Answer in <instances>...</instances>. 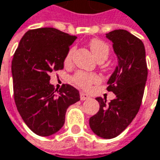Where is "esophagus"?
<instances>
[{
  "label": "esophagus",
  "instance_id": "obj_1",
  "mask_svg": "<svg viewBox=\"0 0 160 160\" xmlns=\"http://www.w3.org/2000/svg\"><path fill=\"white\" fill-rule=\"evenodd\" d=\"M80 97L81 100H86V99H89V95H88V94H86V93H84V92H80Z\"/></svg>",
  "mask_w": 160,
  "mask_h": 160
}]
</instances>
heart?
Returning <instances> with one entry per match:
<instances>
[{"mask_svg": "<svg viewBox=\"0 0 160 160\" xmlns=\"http://www.w3.org/2000/svg\"><path fill=\"white\" fill-rule=\"evenodd\" d=\"M89 48L92 52V54L94 55V57L99 60V59H107L108 56V45L104 42H102L101 40L99 39H93L90 41L89 42ZM72 53H73V50L71 49L66 58H65V62L68 63L70 62L72 57ZM72 82L83 89H88L90 88V86L94 83H97L99 80V76L97 74L94 73H88V72H84V71H78L76 72L72 78Z\"/></svg>", "mask_w": 160, "mask_h": 160, "instance_id": "heart-1", "label": "heart"}]
</instances>
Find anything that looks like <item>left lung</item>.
Segmentation results:
<instances>
[{
  "instance_id": "1",
  "label": "left lung",
  "mask_w": 160,
  "mask_h": 160,
  "mask_svg": "<svg viewBox=\"0 0 160 160\" xmlns=\"http://www.w3.org/2000/svg\"><path fill=\"white\" fill-rule=\"evenodd\" d=\"M112 42L118 66L108 81V91L116 98L110 102L96 98L99 109L89 118V127L97 136L113 138L131 123L138 114L148 77L145 47L143 42L125 30L106 34Z\"/></svg>"
}]
</instances>
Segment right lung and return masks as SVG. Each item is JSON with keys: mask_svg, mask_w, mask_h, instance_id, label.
Instances as JSON below:
<instances>
[{"mask_svg": "<svg viewBox=\"0 0 160 160\" xmlns=\"http://www.w3.org/2000/svg\"><path fill=\"white\" fill-rule=\"evenodd\" d=\"M76 38L54 28L30 30L15 51L12 61L15 104L25 124L39 136L58 132L67 108L80 100L74 87L63 84L58 90L50 83V73L63 69Z\"/></svg>", "mask_w": 160, "mask_h": 160, "instance_id": "add662e5", "label": "right lung"}]
</instances>
